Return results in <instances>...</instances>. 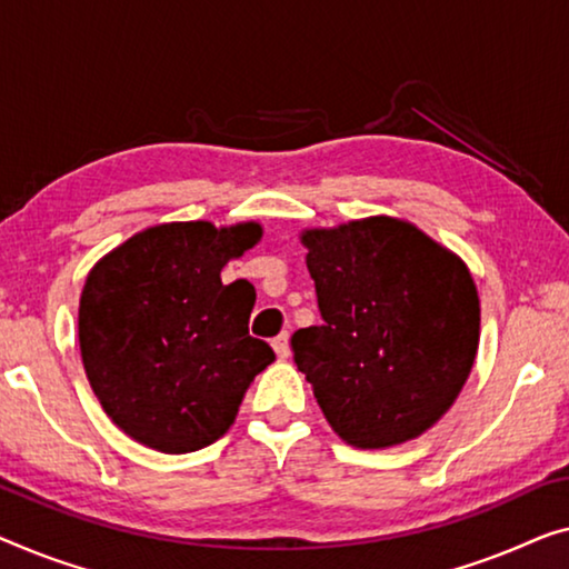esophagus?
I'll list each match as a JSON object with an SVG mask.
<instances>
[{
    "mask_svg": "<svg viewBox=\"0 0 569 569\" xmlns=\"http://www.w3.org/2000/svg\"><path fill=\"white\" fill-rule=\"evenodd\" d=\"M273 350H276V355H278V360H286L288 358V335L283 332V335H278L276 339H273Z\"/></svg>",
    "mask_w": 569,
    "mask_h": 569,
    "instance_id": "1",
    "label": "esophagus"
}]
</instances>
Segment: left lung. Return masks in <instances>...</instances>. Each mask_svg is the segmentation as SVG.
Instances as JSON below:
<instances>
[{"label":"left lung","instance_id":"obj_1","mask_svg":"<svg viewBox=\"0 0 569 569\" xmlns=\"http://www.w3.org/2000/svg\"><path fill=\"white\" fill-rule=\"evenodd\" d=\"M321 325L291 350L342 442L386 449L421 437L468 383L478 288L460 256L398 217L301 232Z\"/></svg>","mask_w":569,"mask_h":569}]
</instances>
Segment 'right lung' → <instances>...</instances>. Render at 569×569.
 <instances>
[{
	"instance_id": "obj_1",
	"label": "right lung",
	"mask_w": 569,
	"mask_h": 569,
	"mask_svg": "<svg viewBox=\"0 0 569 569\" xmlns=\"http://www.w3.org/2000/svg\"><path fill=\"white\" fill-rule=\"evenodd\" d=\"M260 237L258 222L156 224L89 270L79 301L83 370L134 442L166 455L217 442L276 360L248 332L256 288L222 283L227 262Z\"/></svg>"
}]
</instances>
